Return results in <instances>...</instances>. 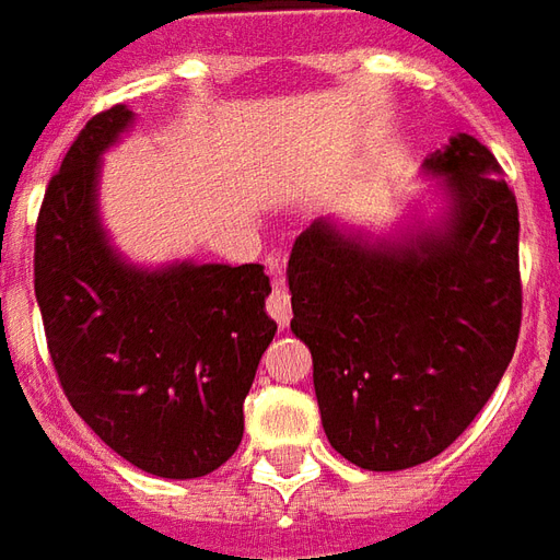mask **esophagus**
<instances>
[{
  "mask_svg": "<svg viewBox=\"0 0 560 560\" xmlns=\"http://www.w3.org/2000/svg\"><path fill=\"white\" fill-rule=\"evenodd\" d=\"M265 310H268V316H271L277 325H289V319H292V298H289V292H285L283 285H275V292L265 301Z\"/></svg>",
  "mask_w": 560,
  "mask_h": 560,
  "instance_id": "34e87169",
  "label": "esophagus"
}]
</instances>
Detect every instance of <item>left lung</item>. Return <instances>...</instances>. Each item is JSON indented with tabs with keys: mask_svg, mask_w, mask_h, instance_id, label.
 <instances>
[{
	"mask_svg": "<svg viewBox=\"0 0 560 560\" xmlns=\"http://www.w3.org/2000/svg\"><path fill=\"white\" fill-rule=\"evenodd\" d=\"M423 175L435 178V218L390 232L313 220L285 268L325 435L366 471L451 447L520 337V208L492 151L456 133Z\"/></svg>",
	"mask_w": 560,
	"mask_h": 560,
	"instance_id": "left-lung-1",
	"label": "left lung"
}]
</instances>
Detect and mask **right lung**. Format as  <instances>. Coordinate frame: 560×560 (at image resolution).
<instances>
[{
	"mask_svg": "<svg viewBox=\"0 0 560 560\" xmlns=\"http://www.w3.org/2000/svg\"><path fill=\"white\" fill-rule=\"evenodd\" d=\"M137 113L95 116L44 194L35 298L73 411L154 477L194 480L238 451L244 397L275 340L262 265H137L101 220L104 154Z\"/></svg>",
	"mask_w": 560,
	"mask_h": 560,
	"instance_id": "add662e5",
	"label": "right lung"
}]
</instances>
